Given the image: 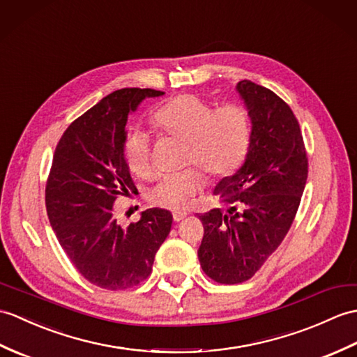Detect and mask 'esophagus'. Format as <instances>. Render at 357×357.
<instances>
[{
	"label": "esophagus",
	"mask_w": 357,
	"mask_h": 357,
	"mask_svg": "<svg viewBox=\"0 0 357 357\" xmlns=\"http://www.w3.org/2000/svg\"><path fill=\"white\" fill-rule=\"evenodd\" d=\"M184 218H187V213H173V220L175 222H181Z\"/></svg>",
	"instance_id": "esophagus-1"
}]
</instances>
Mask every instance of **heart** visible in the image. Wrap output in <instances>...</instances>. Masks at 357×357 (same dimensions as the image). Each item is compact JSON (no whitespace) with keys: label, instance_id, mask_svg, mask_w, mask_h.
<instances>
[{"label":"heart","instance_id":"obj_1","mask_svg":"<svg viewBox=\"0 0 357 357\" xmlns=\"http://www.w3.org/2000/svg\"><path fill=\"white\" fill-rule=\"evenodd\" d=\"M151 124L161 135L184 139L185 162L197 164L210 178L233 173L242 162L251 138L250 114L242 105L225 103L211 109V105L196 94L170 98L152 114ZM123 155L128 167L139 176L152 167L151 139L144 132H129ZM202 184L201 170L188 167L160 176L147 197L153 205L181 211L188 208Z\"/></svg>","mask_w":357,"mask_h":357}]
</instances>
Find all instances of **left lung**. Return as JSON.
Segmentation results:
<instances>
[{
  "mask_svg": "<svg viewBox=\"0 0 357 357\" xmlns=\"http://www.w3.org/2000/svg\"><path fill=\"white\" fill-rule=\"evenodd\" d=\"M237 91L252 123L246 160L214 188L229 205L199 216L202 271L220 284L250 280L291 229L307 181L309 161L300 124L271 89L242 80Z\"/></svg>",
  "mask_w": 357,
  "mask_h": 357,
  "instance_id": "8db88e82",
  "label": "left lung"
}]
</instances>
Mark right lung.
I'll use <instances>...</instances> for the list:
<instances>
[{
  "label": "right lung",
  "mask_w": 357,
  "mask_h": 357,
  "mask_svg": "<svg viewBox=\"0 0 357 357\" xmlns=\"http://www.w3.org/2000/svg\"><path fill=\"white\" fill-rule=\"evenodd\" d=\"M164 93L123 88L74 120L56 146L45 185L50 225L73 266L107 291L138 286L152 272L155 254L169 236L172 214L151 208L123 228L117 197L137 190L124 161L128 115L146 97Z\"/></svg>",
  "instance_id": "right-lung-1"
}]
</instances>
